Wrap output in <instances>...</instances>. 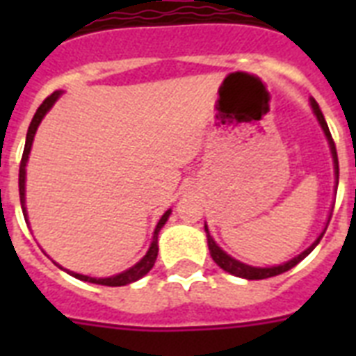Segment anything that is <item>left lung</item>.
I'll use <instances>...</instances> for the list:
<instances>
[{
  "label": "left lung",
  "instance_id": "8db88e82",
  "mask_svg": "<svg viewBox=\"0 0 356 356\" xmlns=\"http://www.w3.org/2000/svg\"><path fill=\"white\" fill-rule=\"evenodd\" d=\"M310 107H312V113H314L316 120H318V123L321 125V131H323L327 142H329V149H331V155H332V164H334V181H337V186H338V156H337V147H334V142H332L331 131H329V127H327V122H325V118H323V114H321L320 107H318V103H316V99H312V97H310ZM329 220H331V216H329ZM329 220H327V225H329ZM325 229H323V231L320 233V236L316 238L314 242L310 243L309 248L305 249V251H301L298 257H293V259H290L288 262H282V264L268 266V268H259V266H249V264H245V262H240V260L233 259L231 254L225 253V251H223V249L220 248L216 242H214V238L211 236V233H209V227H207V223H205L207 243H209V251H211L212 260H214V262H216V264L220 266L223 271H227V273H231V275H234V277L248 279V281L268 279V277L281 275V273H284V271L292 270L293 266L299 264V262H301L305 257H309V254L312 253V249H314L316 245L320 243V240L323 238V234H325Z\"/></svg>",
  "mask_w": 356,
  "mask_h": 356
}]
</instances>
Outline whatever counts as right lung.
Wrapping results in <instances>:
<instances>
[{
    "instance_id": "1",
    "label": "right lung",
    "mask_w": 356,
    "mask_h": 356,
    "mask_svg": "<svg viewBox=\"0 0 356 356\" xmlns=\"http://www.w3.org/2000/svg\"><path fill=\"white\" fill-rule=\"evenodd\" d=\"M60 96H63V92L57 90V92H53L51 96L44 99V103L38 107V111H36L33 120H31V125L29 129H27V136H25V147H24V155H22V164H19L18 183H19V203H22V211H24L25 222L27 223H29V218H27V207H25V173H27L25 172V166H27V161H29V153H31V147H33V140H35L36 129H38V125H40V122L44 120V116L49 113V108L55 105V102H57ZM170 214H172V209H168V211L161 216L159 223H156L147 253H145L144 257L136 262V264L131 266L129 270L122 271V273H116V275L113 277H88V275H83V273H75V271L66 270V268H63V266L57 264V262H55V264H57L60 270L66 271V273H70L72 277H75V279L92 282V284H103V286H125V284H131V282L138 281V279H142L144 275H147L151 268L155 266L156 254H159V233H161V229L164 227V223L168 222Z\"/></svg>"
}]
</instances>
